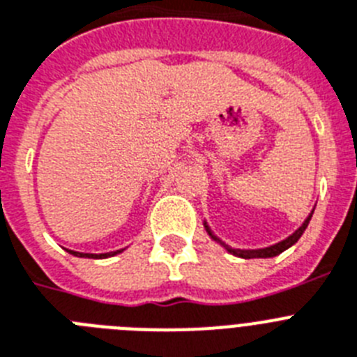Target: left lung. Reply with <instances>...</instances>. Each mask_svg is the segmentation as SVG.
I'll use <instances>...</instances> for the list:
<instances>
[{"instance_id":"obj_1","label":"left lung","mask_w":357,"mask_h":357,"mask_svg":"<svg viewBox=\"0 0 357 357\" xmlns=\"http://www.w3.org/2000/svg\"><path fill=\"white\" fill-rule=\"evenodd\" d=\"M312 214H314V211L310 212V214H308L307 220L303 221V225H301V227H299V229L296 230L294 234H290L289 238L283 239V241H280V243L271 245V247H266V248H256V250H241V248H230L229 245H225L220 238H215V236L212 234V230L208 229V225H206V223H205V229H206V232H208V236H211V238L214 239V241H218V243L223 245V247L227 248V250H229L230 254H234V256L245 257V259H252V257H274V256H278V254L283 252V250H287V248L292 247V245H294L296 241H298V239L301 238V234H303L305 229H307V227H308V221H310Z\"/></svg>"}]
</instances>
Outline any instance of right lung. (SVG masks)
Listing matches in <instances>:
<instances>
[{"label": "right lung", "mask_w": 357, "mask_h": 357, "mask_svg": "<svg viewBox=\"0 0 357 357\" xmlns=\"http://www.w3.org/2000/svg\"><path fill=\"white\" fill-rule=\"evenodd\" d=\"M119 252H123V248L121 250H116V252H105V254H83V252H74V250H70V254H74V256H77V257H96V259L116 256V254H119Z\"/></svg>", "instance_id": "add662e5"}]
</instances>
